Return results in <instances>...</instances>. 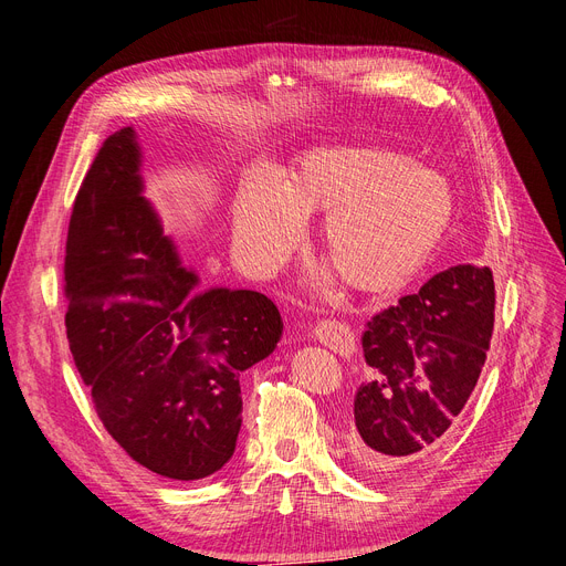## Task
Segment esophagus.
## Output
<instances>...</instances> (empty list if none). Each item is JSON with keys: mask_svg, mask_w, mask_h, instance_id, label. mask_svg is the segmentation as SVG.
Here are the masks:
<instances>
[{"mask_svg": "<svg viewBox=\"0 0 566 566\" xmlns=\"http://www.w3.org/2000/svg\"><path fill=\"white\" fill-rule=\"evenodd\" d=\"M314 337L323 344L328 346L335 353H350L355 348V337L350 333V328L342 321L335 318H321L314 325Z\"/></svg>", "mask_w": 566, "mask_h": 566, "instance_id": "esophagus-1", "label": "esophagus"}]
</instances>
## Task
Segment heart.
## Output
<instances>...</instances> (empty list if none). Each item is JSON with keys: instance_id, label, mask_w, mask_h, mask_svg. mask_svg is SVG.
<instances>
[{"instance_id": "b5f03b06", "label": "heart", "mask_w": 566, "mask_h": 566, "mask_svg": "<svg viewBox=\"0 0 566 566\" xmlns=\"http://www.w3.org/2000/svg\"><path fill=\"white\" fill-rule=\"evenodd\" d=\"M310 213H323L321 252L348 289L390 293L438 248L454 216V192L438 169L397 148L316 144L282 178L252 169L238 184L231 201L238 259L256 273L277 271Z\"/></svg>"}]
</instances>
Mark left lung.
<instances>
[{
	"label": "left lung",
	"mask_w": 566,
	"mask_h": 566,
	"mask_svg": "<svg viewBox=\"0 0 566 566\" xmlns=\"http://www.w3.org/2000/svg\"><path fill=\"white\" fill-rule=\"evenodd\" d=\"M493 310L491 268L459 263L367 321L350 433L360 465L401 470L444 440L486 363Z\"/></svg>",
	"instance_id": "obj_1"
}]
</instances>
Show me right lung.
<instances>
[{
  "label": "right lung",
  "mask_w": 566,
  "mask_h": 566,
  "mask_svg": "<svg viewBox=\"0 0 566 566\" xmlns=\"http://www.w3.org/2000/svg\"><path fill=\"white\" fill-rule=\"evenodd\" d=\"M64 275L71 353L109 436L163 478L218 472L243 422L238 378L275 350L284 323L259 291L197 289L144 197L130 126L84 176Z\"/></svg>",
  "instance_id": "add662e5"
}]
</instances>
